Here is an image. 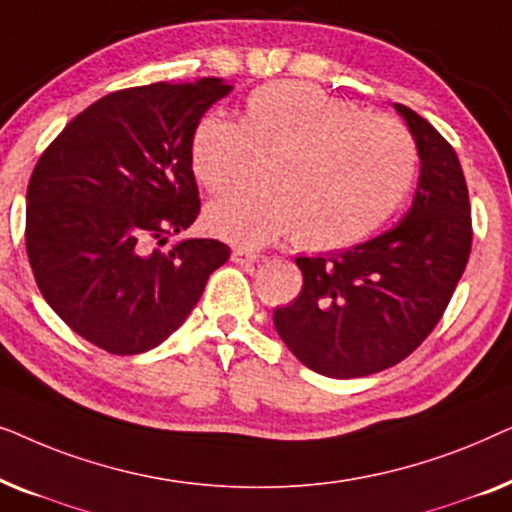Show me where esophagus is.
I'll return each mask as SVG.
<instances>
[{"label": "esophagus", "instance_id": "obj_1", "mask_svg": "<svg viewBox=\"0 0 512 512\" xmlns=\"http://www.w3.org/2000/svg\"><path fill=\"white\" fill-rule=\"evenodd\" d=\"M230 258H233V263H237V265H251V263H256L261 256H258L256 251H251V249L237 247V249H233V254H230Z\"/></svg>", "mask_w": 512, "mask_h": 512}]
</instances>
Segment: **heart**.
Wrapping results in <instances>:
<instances>
[{
	"mask_svg": "<svg viewBox=\"0 0 512 512\" xmlns=\"http://www.w3.org/2000/svg\"><path fill=\"white\" fill-rule=\"evenodd\" d=\"M249 151L263 156V184L209 202L202 216L209 233L244 247L291 233L305 249L352 247L396 212L417 172L403 123L300 81L256 88L237 123L202 114L188 137V167L205 191L221 193Z\"/></svg>",
	"mask_w": 512,
	"mask_h": 512,
	"instance_id": "1",
	"label": "heart"
}]
</instances>
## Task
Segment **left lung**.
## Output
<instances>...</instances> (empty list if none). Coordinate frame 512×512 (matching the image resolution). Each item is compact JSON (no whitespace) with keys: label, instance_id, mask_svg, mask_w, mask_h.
<instances>
[{"label":"left lung","instance_id":"obj_1","mask_svg":"<svg viewBox=\"0 0 512 512\" xmlns=\"http://www.w3.org/2000/svg\"><path fill=\"white\" fill-rule=\"evenodd\" d=\"M419 153L415 200L401 223L326 256H298L303 291L272 319L293 356L326 377L396 366L443 317L473 242L457 153L410 107L394 104Z\"/></svg>","mask_w":512,"mask_h":512}]
</instances>
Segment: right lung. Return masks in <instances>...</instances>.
I'll return each instance as SVG.
<instances>
[{"label": "right lung", "instance_id": "add662e5", "mask_svg": "<svg viewBox=\"0 0 512 512\" xmlns=\"http://www.w3.org/2000/svg\"><path fill=\"white\" fill-rule=\"evenodd\" d=\"M230 90L221 79L116 90L69 121L34 167L25 212L34 279L53 312L104 352L158 347L230 258L219 240L160 249L198 219L188 137Z\"/></svg>", "mask_w": 512, "mask_h": 512}]
</instances>
